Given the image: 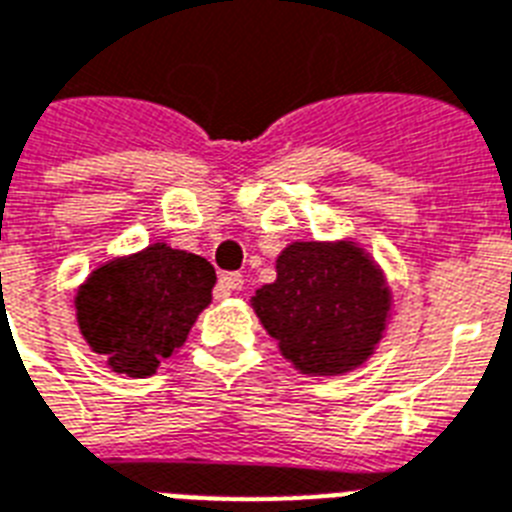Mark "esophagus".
Masks as SVG:
<instances>
[{
	"instance_id": "1",
	"label": "esophagus",
	"mask_w": 512,
	"mask_h": 512,
	"mask_svg": "<svg viewBox=\"0 0 512 512\" xmlns=\"http://www.w3.org/2000/svg\"><path fill=\"white\" fill-rule=\"evenodd\" d=\"M243 275H237V272H227V275L219 277V296H232L235 290L243 288Z\"/></svg>"
}]
</instances>
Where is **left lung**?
Segmentation results:
<instances>
[{"label": "left lung", "mask_w": 512, "mask_h": 512, "mask_svg": "<svg viewBox=\"0 0 512 512\" xmlns=\"http://www.w3.org/2000/svg\"><path fill=\"white\" fill-rule=\"evenodd\" d=\"M277 277L251 309L280 354L304 375H346L386 338L394 296L386 272L354 237L296 240L275 261Z\"/></svg>", "instance_id": "obj_1"}]
</instances>
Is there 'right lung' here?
I'll list each match as a JSON object with an SVG mask.
<instances>
[{
  "instance_id": "obj_1",
  "label": "right lung",
  "mask_w": 512,
  "mask_h": 512,
  "mask_svg": "<svg viewBox=\"0 0 512 512\" xmlns=\"http://www.w3.org/2000/svg\"><path fill=\"white\" fill-rule=\"evenodd\" d=\"M214 285L203 256L153 243L89 272L73 298L76 325L110 372L150 378L185 346Z\"/></svg>"
}]
</instances>
